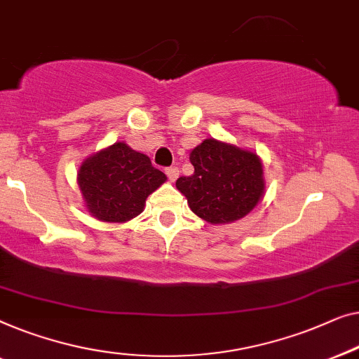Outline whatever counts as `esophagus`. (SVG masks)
Masks as SVG:
<instances>
[{
    "label": "esophagus",
    "instance_id": "obj_1",
    "mask_svg": "<svg viewBox=\"0 0 359 359\" xmlns=\"http://www.w3.org/2000/svg\"><path fill=\"white\" fill-rule=\"evenodd\" d=\"M165 174H168V177L170 182H174L175 179L179 177V169L177 168H168L165 169Z\"/></svg>",
    "mask_w": 359,
    "mask_h": 359
}]
</instances>
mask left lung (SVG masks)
I'll return each mask as SVG.
<instances>
[{"instance_id":"left-lung-1","label":"left lung","mask_w":359,"mask_h":359,"mask_svg":"<svg viewBox=\"0 0 359 359\" xmlns=\"http://www.w3.org/2000/svg\"><path fill=\"white\" fill-rule=\"evenodd\" d=\"M190 163L195 172L179 177L175 187L206 223H234L264 198V164L254 151L206 138L191 149Z\"/></svg>"}]
</instances>
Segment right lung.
Here are the masks:
<instances>
[{
  "label": "right lung",
  "mask_w": 359,
  "mask_h": 359,
  "mask_svg": "<svg viewBox=\"0 0 359 359\" xmlns=\"http://www.w3.org/2000/svg\"><path fill=\"white\" fill-rule=\"evenodd\" d=\"M168 180L143 153L125 141L90 154L78 170V187L93 218L127 223L143 213L146 198Z\"/></svg>",
  "instance_id": "1"
}]
</instances>
